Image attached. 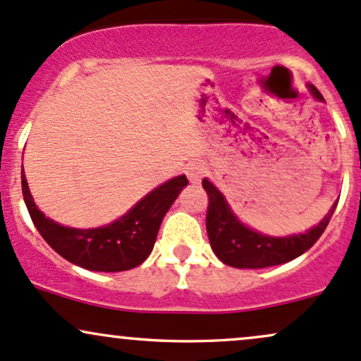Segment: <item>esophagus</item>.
I'll return each mask as SVG.
<instances>
[{
  "instance_id": "esophagus-1",
  "label": "esophagus",
  "mask_w": 361,
  "mask_h": 361,
  "mask_svg": "<svg viewBox=\"0 0 361 361\" xmlns=\"http://www.w3.org/2000/svg\"><path fill=\"white\" fill-rule=\"evenodd\" d=\"M186 176H188V180L192 181V183H200L202 178L205 175V168L202 163H190L188 166H186Z\"/></svg>"
}]
</instances>
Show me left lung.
I'll return each instance as SVG.
<instances>
[{
    "mask_svg": "<svg viewBox=\"0 0 361 361\" xmlns=\"http://www.w3.org/2000/svg\"><path fill=\"white\" fill-rule=\"evenodd\" d=\"M310 91L317 100H322L316 86L310 85ZM202 186L209 197L207 207V234L210 246L222 263L234 268H268L275 264L287 263L304 255L316 244L333 217L338 202L329 210V214L305 234L288 235V238H270L247 229L231 212L224 195L219 192L209 180L202 181Z\"/></svg>",
    "mask_w": 361,
    "mask_h": 361,
    "instance_id": "left-lung-1",
    "label": "left lung"
}]
</instances>
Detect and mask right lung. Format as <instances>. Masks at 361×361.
Returning a JSON list of instances; mask_svg holds the SVG:
<instances>
[{"label": "right lung", "instance_id": "add662e5", "mask_svg": "<svg viewBox=\"0 0 361 361\" xmlns=\"http://www.w3.org/2000/svg\"><path fill=\"white\" fill-rule=\"evenodd\" d=\"M188 185L185 175L157 186L118 221L97 229L59 226L37 209L22 173L23 200L45 243L62 258L91 271H126L151 255L163 217Z\"/></svg>", "mask_w": 361, "mask_h": 361}]
</instances>
